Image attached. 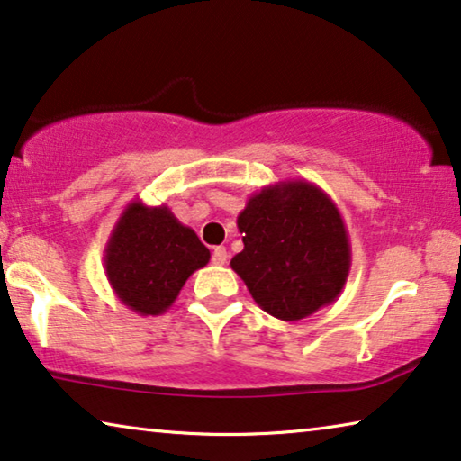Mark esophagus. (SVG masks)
<instances>
[{
	"instance_id": "esophagus-1",
	"label": "esophagus",
	"mask_w": 461,
	"mask_h": 461,
	"mask_svg": "<svg viewBox=\"0 0 461 461\" xmlns=\"http://www.w3.org/2000/svg\"><path fill=\"white\" fill-rule=\"evenodd\" d=\"M211 262H213V265H225V262H228V250H225L223 246H217L215 250H213V257H211Z\"/></svg>"
}]
</instances>
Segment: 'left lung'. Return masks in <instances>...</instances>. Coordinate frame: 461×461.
<instances>
[{
	"label": "left lung",
	"mask_w": 461,
	"mask_h": 461,
	"mask_svg": "<svg viewBox=\"0 0 461 461\" xmlns=\"http://www.w3.org/2000/svg\"><path fill=\"white\" fill-rule=\"evenodd\" d=\"M244 250L231 268L270 316L295 322L330 305L345 289L350 242L342 215L308 180L265 186L238 215Z\"/></svg>",
	"instance_id": "left-lung-1"
}]
</instances>
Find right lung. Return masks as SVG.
Returning <instances> with one entry per match:
<instances>
[{
	"label": "right lung",
	"mask_w": 461,
	"mask_h": 461,
	"mask_svg": "<svg viewBox=\"0 0 461 461\" xmlns=\"http://www.w3.org/2000/svg\"><path fill=\"white\" fill-rule=\"evenodd\" d=\"M209 258V248L166 204L148 207L137 199L127 204L108 238L104 270L121 303L139 316H159Z\"/></svg>",
	"instance_id": "right-lung-1"
}]
</instances>
